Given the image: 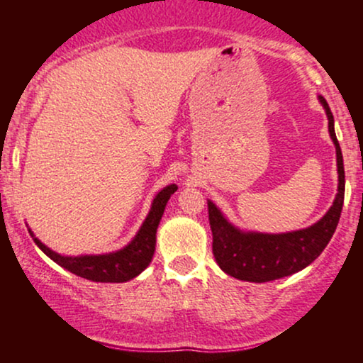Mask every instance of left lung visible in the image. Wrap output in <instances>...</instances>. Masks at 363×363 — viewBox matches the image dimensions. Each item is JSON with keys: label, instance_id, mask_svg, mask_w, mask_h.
Listing matches in <instances>:
<instances>
[{"label": "left lung", "instance_id": "obj_1", "mask_svg": "<svg viewBox=\"0 0 363 363\" xmlns=\"http://www.w3.org/2000/svg\"><path fill=\"white\" fill-rule=\"evenodd\" d=\"M320 104L329 119V135L336 147L338 162V194L329 211L309 228L289 234H256L240 232L228 223L213 203L208 201V218L213 234V256L220 268L230 277L244 281L264 283L289 277L309 266L324 251L336 227L345 199L343 155L335 133V119L323 97Z\"/></svg>", "mask_w": 363, "mask_h": 363}]
</instances>
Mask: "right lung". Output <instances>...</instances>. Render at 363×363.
I'll return each mask as SVG.
<instances>
[{
  "mask_svg": "<svg viewBox=\"0 0 363 363\" xmlns=\"http://www.w3.org/2000/svg\"><path fill=\"white\" fill-rule=\"evenodd\" d=\"M177 191L176 184H170L160 191L155 196L152 203V210L141 225L140 232L136 234L131 244L121 249L118 252L101 254V256H78L68 257L61 256V254L51 251L49 247L35 239L34 242L39 245L43 251L48 254L54 262L62 266L65 269L72 272L77 277L85 278L90 281H101V283H123L133 280L135 277L143 272L145 268L152 261L153 252H155V235L158 223H160L162 215H164L165 205H167L169 198Z\"/></svg>",
  "mask_w": 363,
  "mask_h": 363,
  "instance_id": "right-lung-1",
  "label": "right lung"
}]
</instances>
